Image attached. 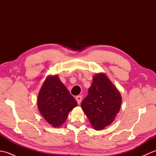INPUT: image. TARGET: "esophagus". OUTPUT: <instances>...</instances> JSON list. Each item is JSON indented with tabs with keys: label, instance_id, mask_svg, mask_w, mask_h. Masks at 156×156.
Instances as JSON below:
<instances>
[{
	"label": "esophagus",
	"instance_id": "obj_1",
	"mask_svg": "<svg viewBox=\"0 0 156 156\" xmlns=\"http://www.w3.org/2000/svg\"><path fill=\"white\" fill-rule=\"evenodd\" d=\"M82 96H77V97H76V100L77 101L78 104L80 105L81 103V101H82Z\"/></svg>",
	"mask_w": 156,
	"mask_h": 156
}]
</instances>
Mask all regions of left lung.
Returning a JSON list of instances; mask_svg holds the SVG:
<instances>
[{
  "label": "left lung",
  "mask_w": 156,
  "mask_h": 156,
  "mask_svg": "<svg viewBox=\"0 0 156 156\" xmlns=\"http://www.w3.org/2000/svg\"><path fill=\"white\" fill-rule=\"evenodd\" d=\"M121 97L105 74L95 75L88 94L81 103L82 110L96 130L112 123L120 110Z\"/></svg>",
  "instance_id": "left-lung-1"
}]
</instances>
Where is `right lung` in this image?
Wrapping results in <instances>:
<instances>
[{"mask_svg": "<svg viewBox=\"0 0 156 156\" xmlns=\"http://www.w3.org/2000/svg\"><path fill=\"white\" fill-rule=\"evenodd\" d=\"M77 105L57 75L47 78L39 91L37 105L48 123L59 127L66 121L69 112Z\"/></svg>", "mask_w": 156, "mask_h": 156, "instance_id": "right-lung-1", "label": "right lung"}]
</instances>
